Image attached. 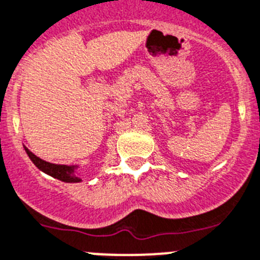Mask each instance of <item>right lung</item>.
Listing matches in <instances>:
<instances>
[{
	"mask_svg": "<svg viewBox=\"0 0 260 260\" xmlns=\"http://www.w3.org/2000/svg\"><path fill=\"white\" fill-rule=\"evenodd\" d=\"M26 151L27 156L30 157V160L34 162V165L37 166L39 170L44 171L48 175L53 176L55 179H59L62 181H66V183H77V181H81V179L77 178L75 170H76L77 166L75 165H57V164L48 162V161L42 160L40 157L35 156L29 148L24 147Z\"/></svg>",
	"mask_w": 260,
	"mask_h": 260,
	"instance_id": "1",
	"label": "right lung"
}]
</instances>
